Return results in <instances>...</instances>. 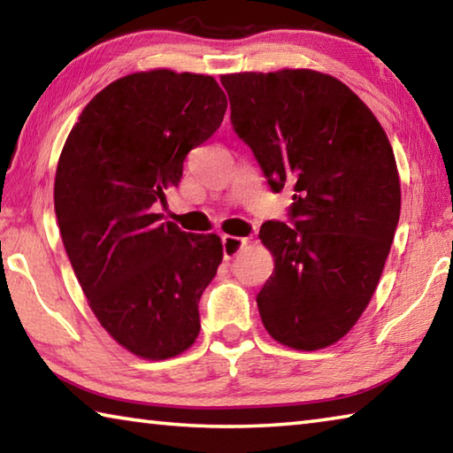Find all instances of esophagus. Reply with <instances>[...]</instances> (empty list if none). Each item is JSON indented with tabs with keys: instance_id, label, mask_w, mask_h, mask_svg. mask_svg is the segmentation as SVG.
<instances>
[{
	"instance_id": "esophagus-1",
	"label": "esophagus",
	"mask_w": 453,
	"mask_h": 453,
	"mask_svg": "<svg viewBox=\"0 0 453 453\" xmlns=\"http://www.w3.org/2000/svg\"><path fill=\"white\" fill-rule=\"evenodd\" d=\"M221 245H224V257L234 259L235 255L248 245V240H243V237H235V235H224L221 237Z\"/></svg>"
}]
</instances>
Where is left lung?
<instances>
[{
  "label": "left lung",
  "instance_id": "obj_1",
  "mask_svg": "<svg viewBox=\"0 0 453 453\" xmlns=\"http://www.w3.org/2000/svg\"><path fill=\"white\" fill-rule=\"evenodd\" d=\"M235 133L273 192L293 188L289 227L265 221L273 273L257 295L265 331L295 350L341 341L380 281L400 218V176L372 111L326 73L221 75Z\"/></svg>",
  "mask_w": 453,
  "mask_h": 453
}]
</instances>
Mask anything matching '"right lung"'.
<instances>
[{
    "instance_id": "add662e5",
    "label": "right lung",
    "mask_w": 453,
    "mask_h": 453,
    "mask_svg": "<svg viewBox=\"0 0 453 453\" xmlns=\"http://www.w3.org/2000/svg\"><path fill=\"white\" fill-rule=\"evenodd\" d=\"M226 109L210 75L133 73L90 98L57 164L55 213L88 307L146 360L182 355L200 334L198 303L224 257L221 240L162 224L152 205L180 184L188 152Z\"/></svg>"
}]
</instances>
